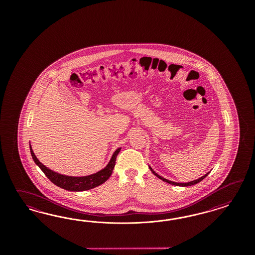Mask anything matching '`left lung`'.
Segmentation results:
<instances>
[{"instance_id": "8db88e82", "label": "left lung", "mask_w": 255, "mask_h": 255, "mask_svg": "<svg viewBox=\"0 0 255 255\" xmlns=\"http://www.w3.org/2000/svg\"><path fill=\"white\" fill-rule=\"evenodd\" d=\"M148 167H149V169L150 171L154 174L155 176L157 177V178H160V179H162V181H164V182H166V183H169L171 185H175V186H181V187H187V186H192L194 185V184H196V183H199L200 181H202L204 178H206L208 175H209L210 172H208L206 175H204L203 177H201V178H197V179H194L193 181H190V182H185V183H181V182H174V181H171V180H168V179H166V178H162L161 177L160 175H158L156 172H155L154 170L152 169L149 165H148Z\"/></svg>"}]
</instances>
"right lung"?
I'll return each mask as SVG.
<instances>
[{"label": "right lung", "mask_w": 255, "mask_h": 255, "mask_svg": "<svg viewBox=\"0 0 255 255\" xmlns=\"http://www.w3.org/2000/svg\"><path fill=\"white\" fill-rule=\"evenodd\" d=\"M121 149H122V147L117 148L105 168H103L100 171L92 174V175L82 176V177H72V176L62 175L60 173H57L53 170L46 167V165H44L37 159V157L35 156L32 148H31V144H30L31 157L35 162V164L38 165L39 168L44 172V174L47 178H49V180L52 183H54L55 185L64 189V190L71 191V192H83L87 190H91V189H93L97 186L103 184L104 182H106L108 178H110V176L113 172L115 163H116L117 156L121 151Z\"/></svg>", "instance_id": "obj_1"}]
</instances>
